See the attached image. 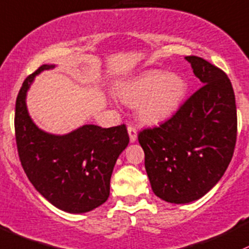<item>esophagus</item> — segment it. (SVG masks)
I'll return each instance as SVG.
<instances>
[{
  "label": "esophagus",
  "instance_id": "1",
  "mask_svg": "<svg viewBox=\"0 0 249 249\" xmlns=\"http://www.w3.org/2000/svg\"><path fill=\"white\" fill-rule=\"evenodd\" d=\"M127 130H128V134H129L130 142H135L136 139H138V133H136L135 128L132 127V125H129V127L127 128Z\"/></svg>",
  "mask_w": 249,
  "mask_h": 249
}]
</instances>
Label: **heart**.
I'll return each mask as SVG.
<instances>
[{
  "label": "heart",
  "mask_w": 249,
  "mask_h": 249,
  "mask_svg": "<svg viewBox=\"0 0 249 249\" xmlns=\"http://www.w3.org/2000/svg\"><path fill=\"white\" fill-rule=\"evenodd\" d=\"M116 93L124 103L136 107L141 122L158 124L180 109L188 93V83L178 73L149 70L121 83Z\"/></svg>",
  "instance_id": "obj_1"
}]
</instances>
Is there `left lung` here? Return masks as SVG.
<instances>
[{
    "label": "left lung",
    "mask_w": 249,
    "mask_h": 249,
    "mask_svg": "<svg viewBox=\"0 0 249 249\" xmlns=\"http://www.w3.org/2000/svg\"><path fill=\"white\" fill-rule=\"evenodd\" d=\"M185 59L204 85L170 120L138 136L152 190L175 204L202 198L220 181L237 130L235 95L227 74L203 58Z\"/></svg>",
    "instance_id": "obj_1"
}]
</instances>
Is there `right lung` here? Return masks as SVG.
<instances>
[{
	"label": "right lung",
	"mask_w": 249,
	"mask_h": 249,
	"mask_svg": "<svg viewBox=\"0 0 249 249\" xmlns=\"http://www.w3.org/2000/svg\"><path fill=\"white\" fill-rule=\"evenodd\" d=\"M44 64L23 82L15 104V136L21 165L36 191L58 209L84 213L109 197L117 158L129 143L124 124L102 128L84 124L68 134H51L34 124L27 92Z\"/></svg>",
	"instance_id": "1"
}]
</instances>
